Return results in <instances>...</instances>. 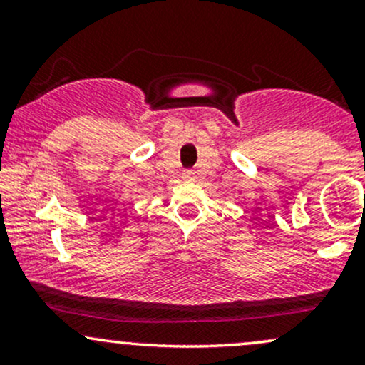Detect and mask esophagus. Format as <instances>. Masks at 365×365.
Returning a JSON list of instances; mask_svg holds the SVG:
<instances>
[{
  "mask_svg": "<svg viewBox=\"0 0 365 365\" xmlns=\"http://www.w3.org/2000/svg\"><path fill=\"white\" fill-rule=\"evenodd\" d=\"M183 180H188V182H192V180H195V171L194 170H185L183 171Z\"/></svg>",
  "mask_w": 365,
  "mask_h": 365,
  "instance_id": "esophagus-1",
  "label": "esophagus"
}]
</instances>
